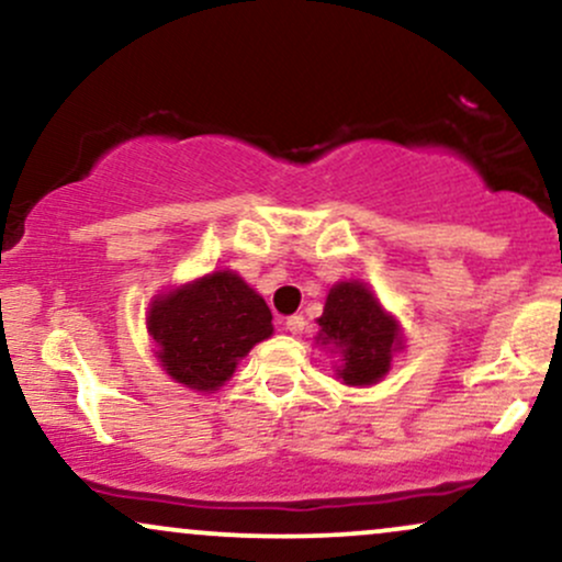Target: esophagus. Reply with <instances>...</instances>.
I'll use <instances>...</instances> for the list:
<instances>
[{"mask_svg":"<svg viewBox=\"0 0 562 562\" xmlns=\"http://www.w3.org/2000/svg\"><path fill=\"white\" fill-rule=\"evenodd\" d=\"M303 327H306V319H303L301 314H293V317L285 319V330H288L290 335H301Z\"/></svg>","mask_w":562,"mask_h":562,"instance_id":"34e87169","label":"esophagus"}]
</instances>
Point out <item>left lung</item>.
Returning <instances> with one entry per match:
<instances>
[{"label": "left lung", "instance_id": "8db88e82", "mask_svg": "<svg viewBox=\"0 0 562 562\" xmlns=\"http://www.w3.org/2000/svg\"><path fill=\"white\" fill-rule=\"evenodd\" d=\"M317 322L322 346L340 353L335 372L346 385L378 383L391 370L393 353L402 348L398 322L359 280L333 285Z\"/></svg>", "mask_w": 562, "mask_h": 562}]
</instances>
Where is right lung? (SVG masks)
Wrapping results in <instances>:
<instances>
[{
	"mask_svg": "<svg viewBox=\"0 0 562 562\" xmlns=\"http://www.w3.org/2000/svg\"><path fill=\"white\" fill-rule=\"evenodd\" d=\"M272 330L267 301L229 269L160 293L147 312L160 367L195 391L227 383L237 362Z\"/></svg>",
	"mask_w": 562,
	"mask_h": 562,
	"instance_id": "right-lung-1",
	"label": "right lung"
}]
</instances>
